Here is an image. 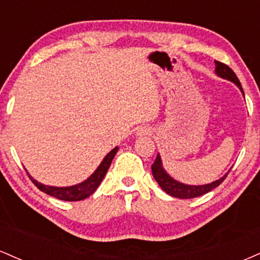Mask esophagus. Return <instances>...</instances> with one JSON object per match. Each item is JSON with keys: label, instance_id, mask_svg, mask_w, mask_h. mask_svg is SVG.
<instances>
[{"label": "esophagus", "instance_id": "1", "mask_svg": "<svg viewBox=\"0 0 260 260\" xmlns=\"http://www.w3.org/2000/svg\"><path fill=\"white\" fill-rule=\"evenodd\" d=\"M147 134H150V129L147 127H140V128H138V131H137V136H139V137L147 136Z\"/></svg>", "mask_w": 260, "mask_h": 260}]
</instances>
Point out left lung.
Returning a JSON list of instances; mask_svg holds the SVG:
<instances>
[{
	"instance_id": "1",
	"label": "left lung",
	"mask_w": 260,
	"mask_h": 260,
	"mask_svg": "<svg viewBox=\"0 0 260 260\" xmlns=\"http://www.w3.org/2000/svg\"><path fill=\"white\" fill-rule=\"evenodd\" d=\"M215 73L217 77H220V78L228 79L230 82L235 83L244 96V92L240 80H238L237 76H236L234 71H232L229 66H226L225 63H221V62L219 61H215ZM151 172H153L155 181L159 183V186L162 188L168 194H170L171 197H175V198L190 199V198L201 197L203 194H205V193L213 190L214 188H216L220 183H222L230 171L226 172V174L223 175L222 177H220L219 180L211 182V183L201 184V186H192V184L182 183V182H178L176 181L175 178H172L171 176L165 171V169H164L162 166V161H161L160 154H157L156 159H155L154 164L151 165Z\"/></svg>"
}]
</instances>
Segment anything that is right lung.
<instances>
[{
  "instance_id": "right-lung-1",
  "label": "right lung",
  "mask_w": 260,
  "mask_h": 260,
  "mask_svg": "<svg viewBox=\"0 0 260 260\" xmlns=\"http://www.w3.org/2000/svg\"><path fill=\"white\" fill-rule=\"evenodd\" d=\"M118 147H115L110 151L109 154L104 157V160L101 161V164L98 166V169L95 170L92 174L86 178L85 181L80 182L78 184H74V186L70 187H55V186H46L43 184L41 182H38L37 180L31 177L29 175V178L32 181V183L37 186L41 192L46 193V194L55 197V198L61 199V201L66 202H77V201H83V199L90 197L92 193L96 190V188L99 187L101 181L105 177L107 170H109L110 165H111L113 157H115L116 153H117Z\"/></svg>"
}]
</instances>
